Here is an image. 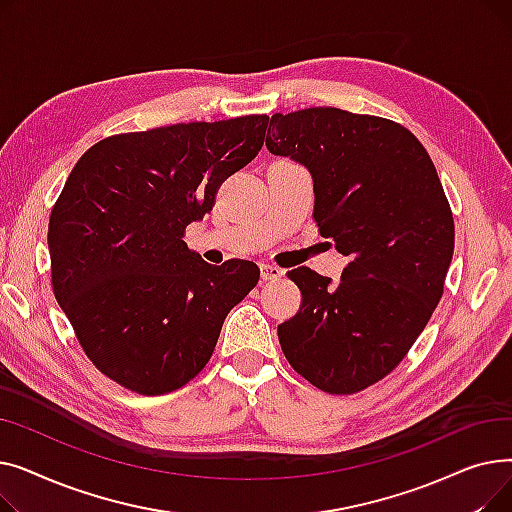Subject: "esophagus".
I'll list each match as a JSON object with an SVG mask.
<instances>
[{
	"label": "esophagus",
	"mask_w": 512,
	"mask_h": 512,
	"mask_svg": "<svg viewBox=\"0 0 512 512\" xmlns=\"http://www.w3.org/2000/svg\"><path fill=\"white\" fill-rule=\"evenodd\" d=\"M284 276V272L276 265L270 263H261V278L263 280H280Z\"/></svg>",
	"instance_id": "esophagus-1"
}]
</instances>
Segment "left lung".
Listing matches in <instances>:
<instances>
[{
	"label": "left lung",
	"instance_id": "left-lung-1",
	"mask_svg": "<svg viewBox=\"0 0 512 512\" xmlns=\"http://www.w3.org/2000/svg\"><path fill=\"white\" fill-rule=\"evenodd\" d=\"M265 145L313 178V218L351 257L338 284L309 267L288 278L299 313L278 326L284 357L315 388L355 394L405 359L444 292L454 222L415 134L338 107L274 114Z\"/></svg>",
	"mask_w": 512,
	"mask_h": 512
}]
</instances>
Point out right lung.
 <instances>
[{
  "label": "right lung",
  "mask_w": 512,
  "mask_h": 512,
  "mask_svg": "<svg viewBox=\"0 0 512 512\" xmlns=\"http://www.w3.org/2000/svg\"><path fill=\"white\" fill-rule=\"evenodd\" d=\"M267 122L114 134L76 161L49 215L51 284L85 355L116 384L157 396L191 382L257 286L253 261L209 265L182 238L255 159Z\"/></svg>",
  "instance_id": "1"
}]
</instances>
